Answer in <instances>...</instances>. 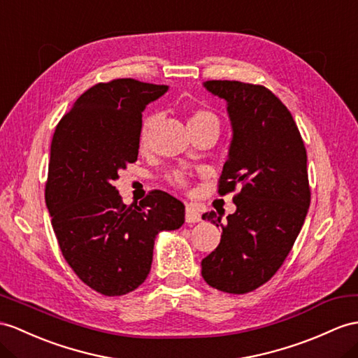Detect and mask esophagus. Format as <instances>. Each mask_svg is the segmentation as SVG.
I'll return each instance as SVG.
<instances>
[{
  "label": "esophagus",
  "mask_w": 358,
  "mask_h": 358,
  "mask_svg": "<svg viewBox=\"0 0 358 358\" xmlns=\"http://www.w3.org/2000/svg\"><path fill=\"white\" fill-rule=\"evenodd\" d=\"M185 220L187 223H197L202 220V215H200L199 209L194 205H187L185 208Z\"/></svg>",
  "instance_id": "obj_1"
}]
</instances>
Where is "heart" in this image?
Segmentation results:
<instances>
[{"label":"heart","instance_id":"1","mask_svg":"<svg viewBox=\"0 0 358 358\" xmlns=\"http://www.w3.org/2000/svg\"><path fill=\"white\" fill-rule=\"evenodd\" d=\"M156 121H158V115H155V113H150V115H147L141 124V132H139V143L141 145H145L147 139H149V135L152 132L153 126L156 124ZM197 126H215L219 127V120L211 113L209 110L205 109H196L191 112V115L188 118V129L189 127H197Z\"/></svg>","mask_w":358,"mask_h":358}]
</instances>
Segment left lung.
I'll return each mask as SVG.
<instances>
[{"instance_id": "left-lung-1", "label": "left lung", "mask_w": 358, "mask_h": 358, "mask_svg": "<svg viewBox=\"0 0 358 358\" xmlns=\"http://www.w3.org/2000/svg\"><path fill=\"white\" fill-rule=\"evenodd\" d=\"M226 101L232 138L219 193L240 188L234 214L205 213L222 228L220 245L202 259L214 289L243 294L267 282L292 250L310 206L307 150L292 113L264 86L208 80Z\"/></svg>"}]
</instances>
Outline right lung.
I'll use <instances>...</instances> for the list:
<instances>
[{
	"label": "right lung",
	"instance_id": "obj_1",
	"mask_svg": "<svg viewBox=\"0 0 358 358\" xmlns=\"http://www.w3.org/2000/svg\"><path fill=\"white\" fill-rule=\"evenodd\" d=\"M167 91V85L134 78L95 85L60 120L51 141V224L66 263L104 296L138 289L150 273L158 234L185 222L184 203L164 191L124 205L113 187L138 158L145 106Z\"/></svg>",
	"mask_w": 358,
	"mask_h": 358
}]
</instances>
